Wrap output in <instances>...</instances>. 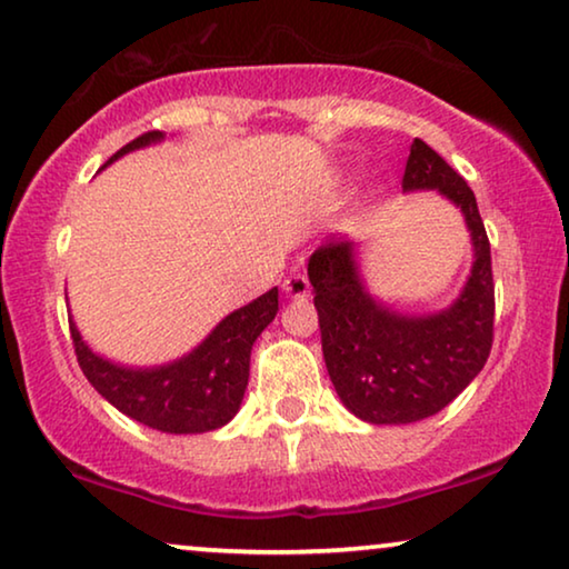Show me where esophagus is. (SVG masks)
Here are the masks:
<instances>
[{"label": "esophagus", "instance_id": "1", "mask_svg": "<svg viewBox=\"0 0 569 569\" xmlns=\"http://www.w3.org/2000/svg\"><path fill=\"white\" fill-rule=\"evenodd\" d=\"M283 291H286V296H291V299H307V296L311 293L309 278L301 276V273L288 276L283 281Z\"/></svg>", "mask_w": 569, "mask_h": 569}]
</instances>
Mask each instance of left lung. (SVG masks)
<instances>
[{"label": "left lung", "instance_id": "obj_1", "mask_svg": "<svg viewBox=\"0 0 569 569\" xmlns=\"http://www.w3.org/2000/svg\"><path fill=\"white\" fill-rule=\"evenodd\" d=\"M401 186L403 191L437 189L460 207L475 262L452 307L406 317L368 293L355 260V242L332 240L313 250L309 281L329 378L347 409L368 423H411L435 417L470 386L493 347L490 242L468 181L417 138Z\"/></svg>", "mask_w": 569, "mask_h": 569}]
</instances>
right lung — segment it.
Listing matches in <instances>:
<instances>
[{
    "instance_id": "1",
    "label": "right lung",
    "mask_w": 569,
    "mask_h": 569,
    "mask_svg": "<svg viewBox=\"0 0 569 569\" xmlns=\"http://www.w3.org/2000/svg\"><path fill=\"white\" fill-rule=\"evenodd\" d=\"M163 140L152 130L127 142L104 166L124 152ZM278 313V288L232 311L203 342L181 360L158 368H124L89 350L73 319L71 339L83 376L124 417L168 435H203L224 427L240 411L250 378V352Z\"/></svg>"
}]
</instances>
